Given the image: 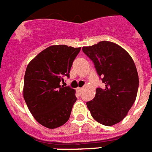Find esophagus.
<instances>
[{"instance_id":"esophagus-1","label":"esophagus","mask_w":152,"mask_h":152,"mask_svg":"<svg viewBox=\"0 0 152 152\" xmlns=\"http://www.w3.org/2000/svg\"><path fill=\"white\" fill-rule=\"evenodd\" d=\"M82 90H83L82 87H77V88H76V91H77L78 93H80V92L82 91Z\"/></svg>"}]
</instances>
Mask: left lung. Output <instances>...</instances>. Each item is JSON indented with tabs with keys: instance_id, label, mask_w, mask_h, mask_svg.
Wrapping results in <instances>:
<instances>
[{
	"instance_id": "8db88e82",
	"label": "left lung",
	"mask_w": 152,
	"mask_h": 152,
	"mask_svg": "<svg viewBox=\"0 0 152 152\" xmlns=\"http://www.w3.org/2000/svg\"><path fill=\"white\" fill-rule=\"evenodd\" d=\"M82 50L93 61L104 83V88L96 89L87 108L97 123L115 125L126 116L136 100L139 86L136 65L129 53L113 42L101 41Z\"/></svg>"
}]
</instances>
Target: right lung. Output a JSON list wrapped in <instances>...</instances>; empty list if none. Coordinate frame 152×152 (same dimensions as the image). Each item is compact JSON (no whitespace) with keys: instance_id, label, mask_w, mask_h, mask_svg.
I'll return each mask as SVG.
<instances>
[{"instance_id":"right-lung-1","label":"right lung","mask_w":152,"mask_h":152,"mask_svg":"<svg viewBox=\"0 0 152 152\" xmlns=\"http://www.w3.org/2000/svg\"><path fill=\"white\" fill-rule=\"evenodd\" d=\"M81 48L52 45L28 64L24 77L23 97L38 123L48 129L65 124L77 100L76 91L60 85L69 77L74 59Z\"/></svg>"}]
</instances>
